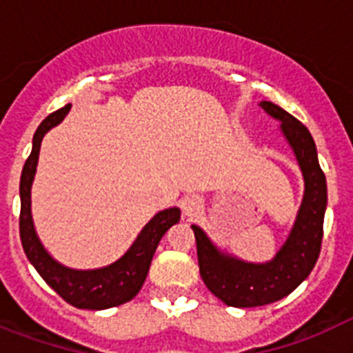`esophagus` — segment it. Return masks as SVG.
Returning a JSON list of instances; mask_svg holds the SVG:
<instances>
[{
    "mask_svg": "<svg viewBox=\"0 0 353 353\" xmlns=\"http://www.w3.org/2000/svg\"><path fill=\"white\" fill-rule=\"evenodd\" d=\"M182 212L185 217L194 219L203 212V201L198 196H187V198L182 199Z\"/></svg>",
    "mask_w": 353,
    "mask_h": 353,
    "instance_id": "34e87169",
    "label": "esophagus"
}]
</instances>
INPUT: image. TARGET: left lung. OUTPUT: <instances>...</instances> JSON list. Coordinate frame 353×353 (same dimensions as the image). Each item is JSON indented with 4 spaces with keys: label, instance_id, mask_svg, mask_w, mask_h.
I'll return each instance as SVG.
<instances>
[{
    "label": "left lung",
    "instance_id": "8db88e82",
    "mask_svg": "<svg viewBox=\"0 0 353 353\" xmlns=\"http://www.w3.org/2000/svg\"><path fill=\"white\" fill-rule=\"evenodd\" d=\"M260 105L265 113L281 121L283 136L304 176V198L288 239L267 263H248L224 254L201 228L192 224L201 279L215 297L232 307H256L281 301L310 276L322 248L327 183L313 138L305 125L283 108L267 101Z\"/></svg>",
    "mask_w": 353,
    "mask_h": 353
}]
</instances>
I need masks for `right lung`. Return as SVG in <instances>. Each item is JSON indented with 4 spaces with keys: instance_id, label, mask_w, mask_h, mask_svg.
I'll use <instances>...</instances> for the list:
<instances>
[{
    "instance_id": "right-lung-1",
    "label": "right lung",
    "mask_w": 353,
    "mask_h": 353,
    "mask_svg": "<svg viewBox=\"0 0 353 353\" xmlns=\"http://www.w3.org/2000/svg\"><path fill=\"white\" fill-rule=\"evenodd\" d=\"M68 111H70V104L49 114L40 123L33 136V148H31L30 157L24 162L21 185H19V194H21L19 233H21V242H23L28 260L42 276L43 281L48 283L63 301L79 310H108V307L125 304L138 295L146 279L159 242L164 233L180 221V208H166V210L155 214L143 228L138 239L134 240L129 251L120 260L108 267L93 270H76L58 263L46 251L35 232V224L31 219V183L35 179L42 138L46 136V132H49L52 127L58 125L67 117Z\"/></svg>"
}]
</instances>
